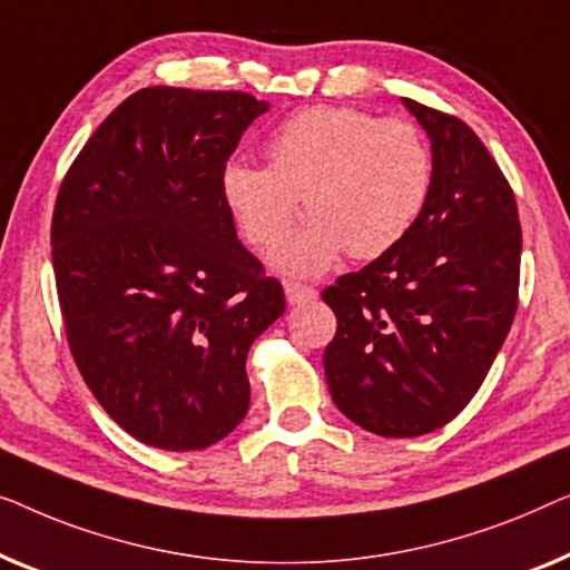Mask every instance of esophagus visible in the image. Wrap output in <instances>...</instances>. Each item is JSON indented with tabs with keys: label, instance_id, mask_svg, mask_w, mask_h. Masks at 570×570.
Returning <instances> with one entry per match:
<instances>
[{
	"label": "esophagus",
	"instance_id": "obj_1",
	"mask_svg": "<svg viewBox=\"0 0 570 570\" xmlns=\"http://www.w3.org/2000/svg\"><path fill=\"white\" fill-rule=\"evenodd\" d=\"M284 292L288 304H304L317 299V288H312L307 284H286Z\"/></svg>",
	"mask_w": 570,
	"mask_h": 570
}]
</instances>
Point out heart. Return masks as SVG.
<instances>
[{"label": "heart", "mask_w": 570, "mask_h": 570, "mask_svg": "<svg viewBox=\"0 0 570 570\" xmlns=\"http://www.w3.org/2000/svg\"><path fill=\"white\" fill-rule=\"evenodd\" d=\"M268 167L229 163L222 198L255 250L271 253L308 198L311 227L274 255L284 276L315 278L341 263L380 258L403 243L434 190V151L407 118L343 106L296 110L274 128Z\"/></svg>", "instance_id": "1"}]
</instances>
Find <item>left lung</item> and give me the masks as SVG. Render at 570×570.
I'll list each match as a JSON object with an SVG mask.
<instances>
[{
  "label": "left lung",
  "instance_id": "left-lung-1",
  "mask_svg": "<svg viewBox=\"0 0 570 570\" xmlns=\"http://www.w3.org/2000/svg\"><path fill=\"white\" fill-rule=\"evenodd\" d=\"M434 151L419 222L323 292L338 320L323 364L358 426L411 439L446 426L483 384L519 302L522 224L491 151L460 118L403 98Z\"/></svg>",
  "mask_w": 570,
  "mask_h": 570
}]
</instances>
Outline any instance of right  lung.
Masks as SVG:
<instances>
[{
	"label": "right lung",
	"instance_id": "add662e5",
	"mask_svg": "<svg viewBox=\"0 0 570 570\" xmlns=\"http://www.w3.org/2000/svg\"><path fill=\"white\" fill-rule=\"evenodd\" d=\"M266 110L247 92L147 87L98 126L56 196L71 356L149 446L194 452L235 431L250 405L247 351L286 309L222 198L229 155Z\"/></svg>",
	"mask_w": 570,
	"mask_h": 570
}]
</instances>
